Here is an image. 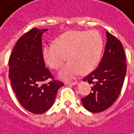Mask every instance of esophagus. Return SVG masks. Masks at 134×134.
I'll return each instance as SVG.
<instances>
[{
	"label": "esophagus",
	"instance_id": "obj_1",
	"mask_svg": "<svg viewBox=\"0 0 134 134\" xmlns=\"http://www.w3.org/2000/svg\"><path fill=\"white\" fill-rule=\"evenodd\" d=\"M76 83L77 82H76V81H75V82H66V84H68V85H75Z\"/></svg>",
	"mask_w": 134,
	"mask_h": 134
}]
</instances>
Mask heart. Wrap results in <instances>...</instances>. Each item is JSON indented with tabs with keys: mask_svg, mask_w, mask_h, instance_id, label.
Returning a JSON list of instances; mask_svg holds the SVG:
<instances>
[{
	"mask_svg": "<svg viewBox=\"0 0 134 134\" xmlns=\"http://www.w3.org/2000/svg\"><path fill=\"white\" fill-rule=\"evenodd\" d=\"M104 48L103 38L96 30H70L58 36L55 44L44 47L43 58L51 69H58L67 58L70 61L60 71L63 79L92 72L98 65Z\"/></svg>",
	"mask_w": 134,
	"mask_h": 134,
	"instance_id": "heart-1",
	"label": "heart"
}]
</instances>
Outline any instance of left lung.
Here are the masks:
<instances>
[{
  "label": "left lung",
  "instance_id": "obj_1",
  "mask_svg": "<svg viewBox=\"0 0 134 134\" xmlns=\"http://www.w3.org/2000/svg\"><path fill=\"white\" fill-rule=\"evenodd\" d=\"M103 58L98 67L84 77L92 85V92L82 98L87 110L94 113L109 108L120 94L125 80L127 65L121 42L109 32Z\"/></svg>",
  "mask_w": 134,
  "mask_h": 134
}]
</instances>
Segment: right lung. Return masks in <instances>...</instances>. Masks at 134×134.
<instances>
[{
	"mask_svg": "<svg viewBox=\"0 0 134 134\" xmlns=\"http://www.w3.org/2000/svg\"><path fill=\"white\" fill-rule=\"evenodd\" d=\"M47 30L34 27L23 34L9 60V77L16 98L26 110L37 115L49 109L58 89L64 85L45 66L41 36Z\"/></svg>",
	"mask_w": 134,
	"mask_h": 134,
	"instance_id": "add662e5",
	"label": "right lung"
}]
</instances>
